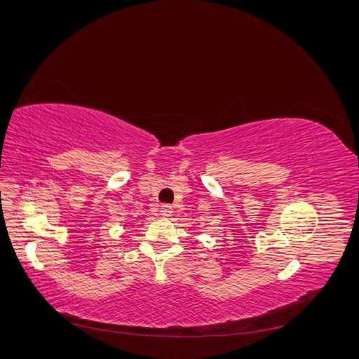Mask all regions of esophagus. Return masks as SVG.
I'll return each mask as SVG.
<instances>
[{
    "instance_id": "34e87169",
    "label": "esophagus",
    "mask_w": 359,
    "mask_h": 359,
    "mask_svg": "<svg viewBox=\"0 0 359 359\" xmlns=\"http://www.w3.org/2000/svg\"><path fill=\"white\" fill-rule=\"evenodd\" d=\"M172 206L170 205H161L160 208V215L161 217H170L172 215Z\"/></svg>"
}]
</instances>
